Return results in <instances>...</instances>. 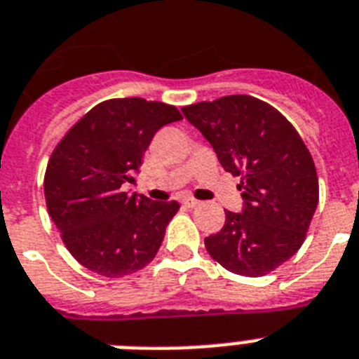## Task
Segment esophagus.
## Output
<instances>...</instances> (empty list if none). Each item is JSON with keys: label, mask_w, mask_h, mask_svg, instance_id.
Masks as SVG:
<instances>
[{"label": "esophagus", "mask_w": 359, "mask_h": 359, "mask_svg": "<svg viewBox=\"0 0 359 359\" xmlns=\"http://www.w3.org/2000/svg\"><path fill=\"white\" fill-rule=\"evenodd\" d=\"M183 205L185 207H196V205H200V201L198 200H194V198L192 196H187V198H183V201H182Z\"/></svg>", "instance_id": "1"}]
</instances>
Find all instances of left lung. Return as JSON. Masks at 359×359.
Listing matches in <instances>:
<instances>
[{"instance_id": "obj_1", "label": "left lung", "mask_w": 359, "mask_h": 359, "mask_svg": "<svg viewBox=\"0 0 359 359\" xmlns=\"http://www.w3.org/2000/svg\"><path fill=\"white\" fill-rule=\"evenodd\" d=\"M211 143L226 172L240 176L242 212L207 236L205 248L226 269L260 277L284 264L306 238L319 182L306 144L283 114L250 95H227L182 109Z\"/></svg>"}]
</instances>
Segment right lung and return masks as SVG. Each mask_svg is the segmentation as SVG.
Masks as SVG:
<instances>
[{
    "instance_id": "1",
    "label": "right lung",
    "mask_w": 359,
    "mask_h": 359,
    "mask_svg": "<svg viewBox=\"0 0 359 359\" xmlns=\"http://www.w3.org/2000/svg\"><path fill=\"white\" fill-rule=\"evenodd\" d=\"M182 121L176 106L139 97L95 106L53 150L43 177L49 216L69 253L102 277L143 269L158 253L177 201L124 192L161 126Z\"/></svg>"
}]
</instances>
